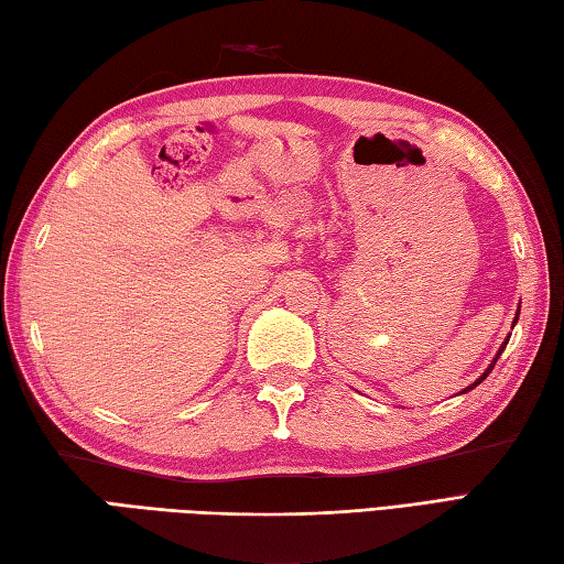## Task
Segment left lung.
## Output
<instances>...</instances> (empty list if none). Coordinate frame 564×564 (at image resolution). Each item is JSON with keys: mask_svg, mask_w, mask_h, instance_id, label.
<instances>
[{"mask_svg": "<svg viewBox=\"0 0 564 564\" xmlns=\"http://www.w3.org/2000/svg\"><path fill=\"white\" fill-rule=\"evenodd\" d=\"M517 319H519V313H517ZM507 344H509V339H507V341H505V346H501V349H499V354H497V358H499V356H501V351H505V349H507ZM497 358H495V361H492V366H489V368H487V373H485V376H480V378H477V380H475V386H480V382H482V380H485V378H487V376H489V370H492V368H495V364H497ZM475 386H470V388H465V390H463V392H467V390H473V388H475Z\"/></svg>", "mask_w": 564, "mask_h": 564, "instance_id": "obj_1", "label": "left lung"}]
</instances>
